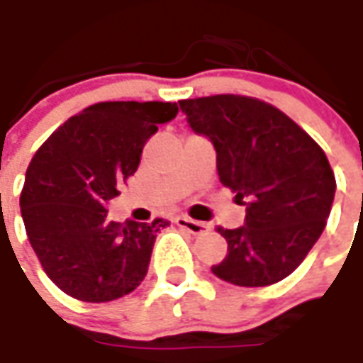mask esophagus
<instances>
[{
  "label": "esophagus",
  "instance_id": "obj_1",
  "mask_svg": "<svg viewBox=\"0 0 363 363\" xmlns=\"http://www.w3.org/2000/svg\"><path fill=\"white\" fill-rule=\"evenodd\" d=\"M175 224L179 226V228H184V230H188L189 234H203V232L210 230V226L208 224H203V222H198V220H191L188 216H177L175 218Z\"/></svg>",
  "mask_w": 363,
  "mask_h": 363
}]
</instances>
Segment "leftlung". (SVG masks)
Instances as JSON below:
<instances>
[{
  "instance_id": "left-lung-1",
  "label": "left lung",
  "mask_w": 363,
  "mask_h": 363,
  "mask_svg": "<svg viewBox=\"0 0 363 363\" xmlns=\"http://www.w3.org/2000/svg\"><path fill=\"white\" fill-rule=\"evenodd\" d=\"M179 108L191 131L212 141L220 182L246 206L244 226L220 228L228 255L212 272L238 286L283 281L328 224L335 175L323 149L258 99L216 94L179 101Z\"/></svg>"
}]
</instances>
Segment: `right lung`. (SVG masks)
Returning <instances> with one entry per match:
<instances>
[{"mask_svg":"<svg viewBox=\"0 0 363 363\" xmlns=\"http://www.w3.org/2000/svg\"><path fill=\"white\" fill-rule=\"evenodd\" d=\"M175 103H99L64 123L35 151L20 196L35 257L52 283L86 303L129 295L145 279L167 222H113L106 206L137 172L147 139Z\"/></svg>","mask_w":363,"mask_h":363,"instance_id":"right-lung-1","label":"right lung"}]
</instances>
